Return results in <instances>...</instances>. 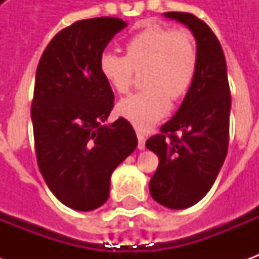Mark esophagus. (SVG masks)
Segmentation results:
<instances>
[{
    "label": "esophagus",
    "instance_id": "esophagus-1",
    "mask_svg": "<svg viewBox=\"0 0 259 259\" xmlns=\"http://www.w3.org/2000/svg\"><path fill=\"white\" fill-rule=\"evenodd\" d=\"M137 139H139V150H144L146 148V136L141 133L140 130H137Z\"/></svg>",
    "mask_w": 259,
    "mask_h": 259
}]
</instances>
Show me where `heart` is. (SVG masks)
Returning a JSON list of instances; mask_svg holds the SVG:
<instances>
[{
  "label": "heart",
  "mask_w": 259,
  "mask_h": 259,
  "mask_svg": "<svg viewBox=\"0 0 259 259\" xmlns=\"http://www.w3.org/2000/svg\"><path fill=\"white\" fill-rule=\"evenodd\" d=\"M198 47L189 30L161 25L147 26L130 37L124 57L104 53L100 73L118 94H126L133 76L141 74V93L119 102L116 111L139 129H148L168 113L170 102L183 100L198 70Z\"/></svg>",
  "instance_id": "obj_1"
}]
</instances>
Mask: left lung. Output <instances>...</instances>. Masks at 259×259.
I'll return each mask as SVG.
<instances>
[{
  "label": "left lung",
  "instance_id": "1",
  "mask_svg": "<svg viewBox=\"0 0 259 259\" xmlns=\"http://www.w3.org/2000/svg\"><path fill=\"white\" fill-rule=\"evenodd\" d=\"M185 23L198 47V70L191 90L175 116L150 137L146 147L159 163L150 193L161 205L183 209L209 191L229 147L230 89L221 42L204 20L187 12H165ZM181 133L177 136V132Z\"/></svg>",
  "mask_w": 259,
  "mask_h": 259
}]
</instances>
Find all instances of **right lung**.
<instances>
[{
    "instance_id": "1",
    "label": "right lung",
    "mask_w": 259,
    "mask_h": 259,
    "mask_svg": "<svg viewBox=\"0 0 259 259\" xmlns=\"http://www.w3.org/2000/svg\"><path fill=\"white\" fill-rule=\"evenodd\" d=\"M123 27V20L109 16L74 22L48 42L37 66L31 102L37 163L53 194L76 211H93L108 200L111 175L137 147L129 120L104 123L115 97L98 61Z\"/></svg>"
}]
</instances>
